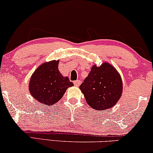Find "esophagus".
I'll return each instance as SVG.
<instances>
[{
  "mask_svg": "<svg viewBox=\"0 0 153 153\" xmlns=\"http://www.w3.org/2000/svg\"><path fill=\"white\" fill-rule=\"evenodd\" d=\"M74 85H76V86H79V85L81 84V81H79V80L74 81Z\"/></svg>",
  "mask_w": 153,
  "mask_h": 153,
  "instance_id": "34e87169",
  "label": "esophagus"
}]
</instances>
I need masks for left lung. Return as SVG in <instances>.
<instances>
[{
    "label": "left lung",
    "instance_id": "left-lung-1",
    "mask_svg": "<svg viewBox=\"0 0 153 153\" xmlns=\"http://www.w3.org/2000/svg\"><path fill=\"white\" fill-rule=\"evenodd\" d=\"M79 88L92 108L104 111L111 108L120 99L123 83L116 69L104 62L100 67L94 65Z\"/></svg>",
    "mask_w": 153,
    "mask_h": 153
}]
</instances>
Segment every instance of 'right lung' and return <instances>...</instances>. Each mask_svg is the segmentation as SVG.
<instances>
[{"mask_svg": "<svg viewBox=\"0 0 153 153\" xmlns=\"http://www.w3.org/2000/svg\"><path fill=\"white\" fill-rule=\"evenodd\" d=\"M58 60L45 62L39 67L31 76L29 91L40 103L52 105L59 101L69 87L74 85L68 77L58 70Z\"/></svg>", "mask_w": 153, "mask_h": 153, "instance_id": "right-lung-1", "label": "right lung"}]
</instances>
